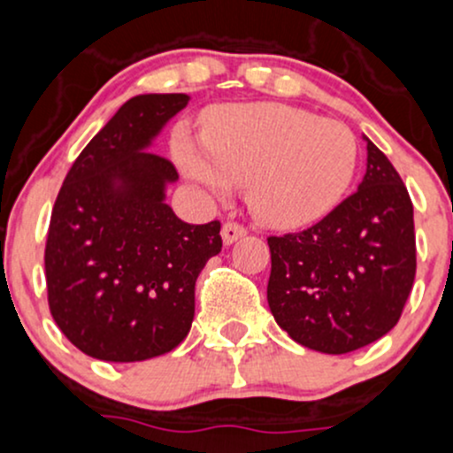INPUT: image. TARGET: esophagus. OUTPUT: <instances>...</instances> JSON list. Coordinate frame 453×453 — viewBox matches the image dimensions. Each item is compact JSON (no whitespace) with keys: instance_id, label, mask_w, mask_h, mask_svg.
<instances>
[{"instance_id":"34e87169","label":"esophagus","mask_w":453,"mask_h":453,"mask_svg":"<svg viewBox=\"0 0 453 453\" xmlns=\"http://www.w3.org/2000/svg\"><path fill=\"white\" fill-rule=\"evenodd\" d=\"M247 234L245 227L241 226V223H234V221H227L223 223L221 227V239L226 245H232V242H236L239 239H242V236Z\"/></svg>"}]
</instances>
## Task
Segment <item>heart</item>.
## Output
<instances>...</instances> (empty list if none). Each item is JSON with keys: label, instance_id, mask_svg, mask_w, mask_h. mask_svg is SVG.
Wrapping results in <instances>:
<instances>
[{"label": "heart", "instance_id": "obj_1", "mask_svg": "<svg viewBox=\"0 0 453 453\" xmlns=\"http://www.w3.org/2000/svg\"><path fill=\"white\" fill-rule=\"evenodd\" d=\"M171 147L188 178L219 193L247 187L254 217L280 230L327 217L358 165V142L345 123L271 102L219 108L208 114L203 141L178 127Z\"/></svg>", "mask_w": 453, "mask_h": 453}]
</instances>
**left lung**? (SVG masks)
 <instances>
[{"label": "left lung", "mask_w": 453, "mask_h": 453, "mask_svg": "<svg viewBox=\"0 0 453 453\" xmlns=\"http://www.w3.org/2000/svg\"><path fill=\"white\" fill-rule=\"evenodd\" d=\"M363 139L358 190L308 230L269 239L271 314L295 342L323 354L360 349L393 330L417 273L411 195Z\"/></svg>", "instance_id": "left-lung-1"}]
</instances>
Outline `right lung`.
<instances>
[{
  "instance_id": "obj_1",
  "label": "right lung",
  "mask_w": 453,
  "mask_h": 453,
  "mask_svg": "<svg viewBox=\"0 0 453 453\" xmlns=\"http://www.w3.org/2000/svg\"><path fill=\"white\" fill-rule=\"evenodd\" d=\"M188 95L127 99L66 173L45 245L47 302L90 358L139 363L175 349L195 317V282L221 251V223L190 226L165 202L178 171L147 151Z\"/></svg>"
}]
</instances>
